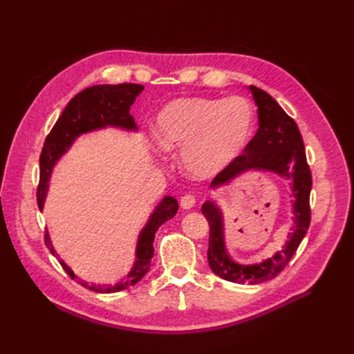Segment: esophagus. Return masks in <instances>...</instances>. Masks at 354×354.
Segmentation results:
<instances>
[{
	"label": "esophagus",
	"instance_id": "34e87169",
	"mask_svg": "<svg viewBox=\"0 0 354 354\" xmlns=\"http://www.w3.org/2000/svg\"><path fill=\"white\" fill-rule=\"evenodd\" d=\"M195 203H196V199L192 195H185L180 199V207L183 209H192L195 207Z\"/></svg>",
	"mask_w": 354,
	"mask_h": 354
}]
</instances>
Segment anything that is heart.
Returning <instances> with one entry per match:
<instances>
[{"label":"heart","instance_id":"obj_1","mask_svg":"<svg viewBox=\"0 0 354 354\" xmlns=\"http://www.w3.org/2000/svg\"><path fill=\"white\" fill-rule=\"evenodd\" d=\"M254 127L252 104L241 95L180 97L156 113L152 136L164 152L180 151V165L189 177L208 180L242 155Z\"/></svg>","mask_w":354,"mask_h":354}]
</instances>
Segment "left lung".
<instances>
[{
	"mask_svg": "<svg viewBox=\"0 0 354 354\" xmlns=\"http://www.w3.org/2000/svg\"><path fill=\"white\" fill-rule=\"evenodd\" d=\"M259 113V130L243 155L211 181V189L229 186L248 171L272 173L289 181L292 201V227L288 239L270 259L254 264H241L232 259L226 245L224 216L216 201H205L202 214L209 223L208 264L221 279L233 283H261L279 274L292 259L310 226V190L312 174L307 165L304 143L295 121L269 93L250 85Z\"/></svg>",
	"mask_w": 354,
	"mask_h": 354,
	"instance_id": "obj_1",
	"label": "left lung"
}]
</instances>
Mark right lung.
<instances>
[{"instance_id":"add662e5","label":"right lung","mask_w":354,"mask_h":354,"mask_svg":"<svg viewBox=\"0 0 354 354\" xmlns=\"http://www.w3.org/2000/svg\"><path fill=\"white\" fill-rule=\"evenodd\" d=\"M140 84H100L93 85L90 88L78 93L68 103L65 111L62 112L57 122L46 138L44 147H42L39 158V186L37 201L38 207L42 211L50 187V178L56 164L60 158L69 152L72 145L82 134L104 130V128H120L122 131L136 133L137 125L134 118L130 115L131 104L136 97L143 91ZM178 209L177 199L173 196H164L159 201L155 209L147 218V223L138 233L136 245V260L134 264L124 277L113 285H88L85 281L72 272L71 267L63 261L53 242L48 232H46V245L50 252L59 259L63 269L71 277L78 279V282L91 289V291L100 294H112L136 285L151 269V260L153 257V241L156 230L162 224L173 218Z\"/></svg>"}]
</instances>
